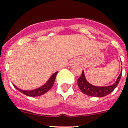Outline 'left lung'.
I'll return each instance as SVG.
<instances>
[{
    "label": "left lung",
    "instance_id": "8db88e82",
    "mask_svg": "<svg viewBox=\"0 0 128 128\" xmlns=\"http://www.w3.org/2000/svg\"><path fill=\"white\" fill-rule=\"evenodd\" d=\"M121 76H122V73L120 74V75L117 78L116 82L112 85L109 86H104V87H100V86H94L88 83L86 80L84 71L82 70L80 76L78 78L77 84H78L79 88L80 89L81 92L84 93V94L93 96V97H99L100 98V97L107 96L108 94H110L112 92H113V90L116 88L120 82Z\"/></svg>",
    "mask_w": 128,
    "mask_h": 128
}]
</instances>
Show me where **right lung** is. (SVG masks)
Segmentation results:
<instances>
[{
	"label": "right lung",
	"mask_w": 128,
	"mask_h": 128,
	"mask_svg": "<svg viewBox=\"0 0 128 128\" xmlns=\"http://www.w3.org/2000/svg\"><path fill=\"white\" fill-rule=\"evenodd\" d=\"M58 71L56 72L54 74L52 75V76L50 78V79L48 80L46 84H44V86H41L40 88H37V89L31 91H25L19 89L18 88H17L16 86L14 85L18 91H20V92H22V94L26 95L27 96H30V97H36V96H41V95L44 94L45 93H46L48 91H49L51 89L52 87L53 86L54 84L55 79H56V77L57 74H58Z\"/></svg>",
	"instance_id": "1"
}]
</instances>
